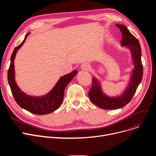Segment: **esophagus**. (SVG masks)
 Segmentation results:
<instances>
[{"label": "esophagus", "mask_w": 156, "mask_h": 156, "mask_svg": "<svg viewBox=\"0 0 156 156\" xmlns=\"http://www.w3.org/2000/svg\"><path fill=\"white\" fill-rule=\"evenodd\" d=\"M81 69L83 70H89L90 69V64L88 63H87V62H85V63H83L81 65Z\"/></svg>", "instance_id": "esophagus-1"}]
</instances>
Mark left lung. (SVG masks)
I'll list each match as a JSON object with an SVG mask.
<instances>
[{
    "label": "left lung",
    "mask_w": 156,
    "mask_h": 156,
    "mask_svg": "<svg viewBox=\"0 0 156 156\" xmlns=\"http://www.w3.org/2000/svg\"><path fill=\"white\" fill-rule=\"evenodd\" d=\"M116 26L122 34L121 44L130 49L132 54L135 68L132 71L128 87L121 96L110 97L105 95L102 91L99 81L95 78H92V87L88 92L89 99L97 107L104 109H117L124 107L132 100L138 85L140 83L143 76V65L141 61V48L138 39L134 37L128 28L121 24Z\"/></svg>",
    "instance_id": "8db88e82"
}]
</instances>
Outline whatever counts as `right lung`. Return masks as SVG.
Returning a JSON list of instances; mask_svg holds the SVG:
<instances>
[{
    "label": "right lung",
    "mask_w": 156,
    "mask_h": 156,
    "mask_svg": "<svg viewBox=\"0 0 156 156\" xmlns=\"http://www.w3.org/2000/svg\"><path fill=\"white\" fill-rule=\"evenodd\" d=\"M30 34H28L22 43L16 47L11 57V64L7 72V80L12 94L16 102L21 108L38 115H44L57 110L61 106L64 94L66 87L70 82L77 73L75 70L66 75L62 76L52 90L42 97H31L24 94L18 87L14 80V61L16 54L23 45Z\"/></svg>",
    "instance_id": "obj_1"
}]
</instances>
